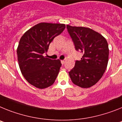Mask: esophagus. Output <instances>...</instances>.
I'll return each mask as SVG.
<instances>
[{"label":"esophagus","mask_w":122,"mask_h":122,"mask_svg":"<svg viewBox=\"0 0 122 122\" xmlns=\"http://www.w3.org/2000/svg\"><path fill=\"white\" fill-rule=\"evenodd\" d=\"M61 63H62V64H64V62H65V60H61Z\"/></svg>","instance_id":"1"}]
</instances>
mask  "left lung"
I'll return each instance as SVG.
<instances>
[{
  "label": "left lung",
  "instance_id": "left-lung-1",
  "mask_svg": "<svg viewBox=\"0 0 122 122\" xmlns=\"http://www.w3.org/2000/svg\"><path fill=\"white\" fill-rule=\"evenodd\" d=\"M75 48L82 53L80 61L69 72L72 81L81 88L96 84L107 68L109 46L106 39L97 32L84 27L66 26Z\"/></svg>",
  "mask_w": 122,
  "mask_h": 122
}]
</instances>
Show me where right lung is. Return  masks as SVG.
<instances>
[{"label":"right lung","instance_id":"right-lung-1","mask_svg":"<svg viewBox=\"0 0 122 122\" xmlns=\"http://www.w3.org/2000/svg\"><path fill=\"white\" fill-rule=\"evenodd\" d=\"M65 27L64 24L39 23L26 32L20 39L17 48L19 66L25 79L32 85L43 89L55 82L61 66V61L45 58L43 54Z\"/></svg>","mask_w":122,"mask_h":122}]
</instances>
